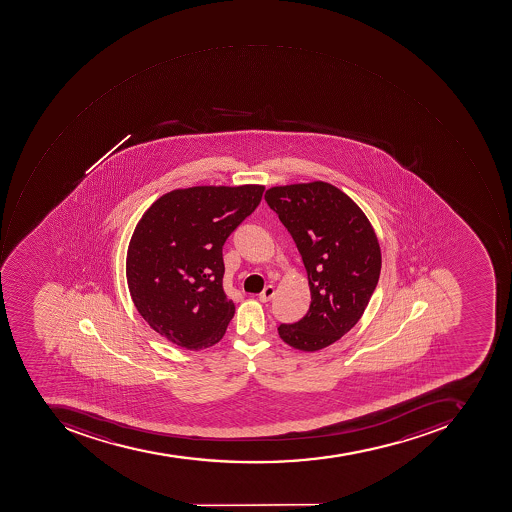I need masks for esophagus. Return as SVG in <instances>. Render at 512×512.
Listing matches in <instances>:
<instances>
[{"label": "esophagus", "mask_w": 512, "mask_h": 512, "mask_svg": "<svg viewBox=\"0 0 512 512\" xmlns=\"http://www.w3.org/2000/svg\"><path fill=\"white\" fill-rule=\"evenodd\" d=\"M274 293V286L268 285L260 294H258V299H260V302H263V304H266V302H269V300L274 297Z\"/></svg>", "instance_id": "1"}]
</instances>
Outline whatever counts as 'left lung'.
I'll return each mask as SVG.
<instances>
[{"mask_svg":"<svg viewBox=\"0 0 512 512\" xmlns=\"http://www.w3.org/2000/svg\"><path fill=\"white\" fill-rule=\"evenodd\" d=\"M265 199L302 255L311 293L307 314L280 325L279 336L293 349L318 352L355 327L374 294L377 233L344 191L322 180L272 187Z\"/></svg>","mask_w":512,"mask_h":512,"instance_id":"1","label":"left lung"}]
</instances>
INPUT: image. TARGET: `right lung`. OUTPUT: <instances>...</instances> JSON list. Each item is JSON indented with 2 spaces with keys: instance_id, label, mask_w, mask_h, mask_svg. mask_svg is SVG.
<instances>
[{
  "instance_id": "add662e5",
  "label": "right lung",
  "mask_w": 512,
  "mask_h": 512,
  "mask_svg": "<svg viewBox=\"0 0 512 512\" xmlns=\"http://www.w3.org/2000/svg\"><path fill=\"white\" fill-rule=\"evenodd\" d=\"M265 185H199L157 199L126 255L132 302L154 332L187 350L215 346L235 304L223 288V246L260 204Z\"/></svg>"
}]
</instances>
